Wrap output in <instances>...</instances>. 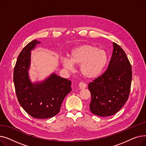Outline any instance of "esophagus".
Here are the masks:
<instances>
[{
	"mask_svg": "<svg viewBox=\"0 0 146 146\" xmlns=\"http://www.w3.org/2000/svg\"><path fill=\"white\" fill-rule=\"evenodd\" d=\"M79 86L80 89H83L86 88V85L85 83H83V82H80L79 83Z\"/></svg>",
	"mask_w": 146,
	"mask_h": 146,
	"instance_id": "1",
	"label": "esophagus"
}]
</instances>
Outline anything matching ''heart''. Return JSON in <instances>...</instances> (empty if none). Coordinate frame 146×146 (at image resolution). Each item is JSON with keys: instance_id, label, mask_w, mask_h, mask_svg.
Masks as SVG:
<instances>
[{"instance_id": "b5f03b06", "label": "heart", "mask_w": 146, "mask_h": 146, "mask_svg": "<svg viewBox=\"0 0 146 146\" xmlns=\"http://www.w3.org/2000/svg\"><path fill=\"white\" fill-rule=\"evenodd\" d=\"M109 60L108 53L90 44H83L73 48L70 58L63 57L61 64L67 70H72L74 64L80 65V72L88 79H95L105 68Z\"/></svg>"}]
</instances>
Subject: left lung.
I'll use <instances>...</instances> for the list:
<instances>
[{
    "mask_svg": "<svg viewBox=\"0 0 146 146\" xmlns=\"http://www.w3.org/2000/svg\"><path fill=\"white\" fill-rule=\"evenodd\" d=\"M112 44L108 69L88 85L92 96L90 110L100 117L111 116L118 112L128 100L131 88V64L120 46Z\"/></svg>",
    "mask_w": 146,
    "mask_h": 146,
    "instance_id": "left-lung-1",
    "label": "left lung"
}]
</instances>
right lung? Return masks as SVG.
Listing matches in <instances>:
<instances>
[{
	"mask_svg": "<svg viewBox=\"0 0 146 146\" xmlns=\"http://www.w3.org/2000/svg\"><path fill=\"white\" fill-rule=\"evenodd\" d=\"M41 42L34 40L20 52L13 72V82L19 103L34 118H50L59 112L64 98L72 90V82L52 73L41 82L33 83L29 76L31 51Z\"/></svg>",
	"mask_w": 146,
	"mask_h": 146,
	"instance_id": "add662e5",
	"label": "right lung"
}]
</instances>
